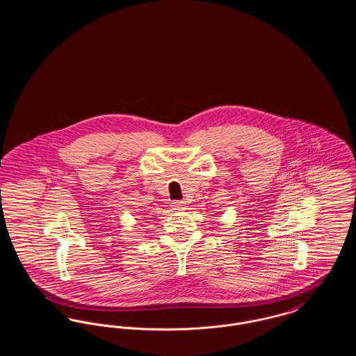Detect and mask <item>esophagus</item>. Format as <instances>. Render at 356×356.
Segmentation results:
<instances>
[{
  "label": "esophagus",
  "instance_id": "34e87169",
  "mask_svg": "<svg viewBox=\"0 0 356 356\" xmlns=\"http://www.w3.org/2000/svg\"><path fill=\"white\" fill-rule=\"evenodd\" d=\"M172 207H173L175 209H177V211H180V209H184V208H186V202H180V200H177V202H173V203H172Z\"/></svg>",
  "mask_w": 356,
  "mask_h": 356
}]
</instances>
